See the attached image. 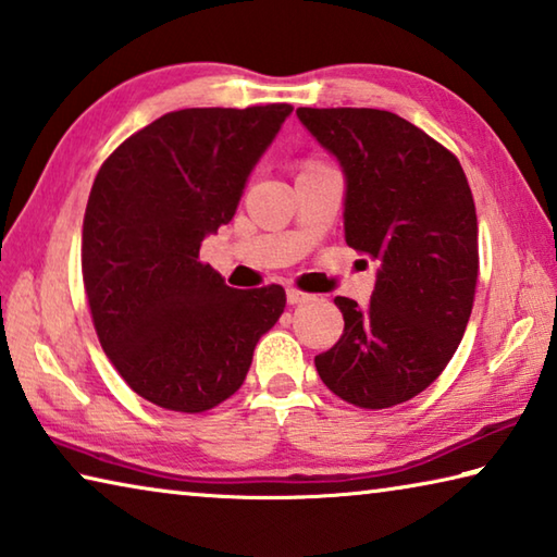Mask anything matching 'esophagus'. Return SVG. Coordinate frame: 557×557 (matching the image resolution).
<instances>
[{
  "instance_id": "1",
  "label": "esophagus",
  "mask_w": 557,
  "mask_h": 557,
  "mask_svg": "<svg viewBox=\"0 0 557 557\" xmlns=\"http://www.w3.org/2000/svg\"><path fill=\"white\" fill-rule=\"evenodd\" d=\"M312 299V295L309 292H301L297 287H287V301L289 305H301V301H309Z\"/></svg>"
}]
</instances>
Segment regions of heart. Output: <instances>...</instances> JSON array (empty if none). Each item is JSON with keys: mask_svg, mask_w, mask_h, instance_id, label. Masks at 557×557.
Listing matches in <instances>:
<instances>
[{"mask_svg": "<svg viewBox=\"0 0 557 557\" xmlns=\"http://www.w3.org/2000/svg\"><path fill=\"white\" fill-rule=\"evenodd\" d=\"M309 166H319V164H307V166H305V169H309Z\"/></svg>", "mask_w": 557, "mask_h": 557, "instance_id": "heart-1", "label": "heart"}]
</instances>
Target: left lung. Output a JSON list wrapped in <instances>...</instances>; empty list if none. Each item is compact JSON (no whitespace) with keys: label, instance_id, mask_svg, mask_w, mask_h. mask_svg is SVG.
Wrapping results in <instances>:
<instances>
[{"label":"left lung","instance_id":"1","mask_svg":"<svg viewBox=\"0 0 557 557\" xmlns=\"http://www.w3.org/2000/svg\"><path fill=\"white\" fill-rule=\"evenodd\" d=\"M344 166V235L379 262L369 307L336 297L344 334L314 356L319 379L366 410L400 405L445 371L479 277L476 209L459 159L388 110L297 108Z\"/></svg>","mask_w":557,"mask_h":557}]
</instances>
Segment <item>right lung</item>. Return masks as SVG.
Here are the masks:
<instances>
[{
    "instance_id": "right-lung-1",
    "label": "right lung",
    "mask_w": 557,
    "mask_h": 557,
    "mask_svg": "<svg viewBox=\"0 0 557 557\" xmlns=\"http://www.w3.org/2000/svg\"><path fill=\"white\" fill-rule=\"evenodd\" d=\"M287 102L166 112L127 137L92 182L81 268L102 351L145 400L206 412L248 375L285 289H233L201 240L233 219Z\"/></svg>"
}]
</instances>
